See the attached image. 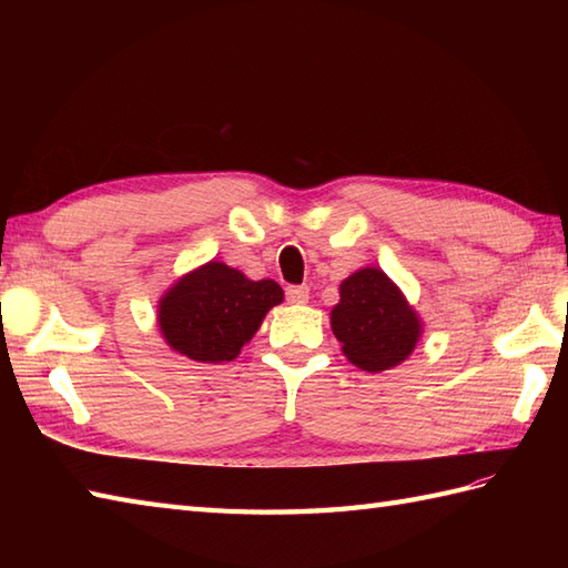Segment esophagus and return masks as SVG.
<instances>
[{
    "mask_svg": "<svg viewBox=\"0 0 568 568\" xmlns=\"http://www.w3.org/2000/svg\"><path fill=\"white\" fill-rule=\"evenodd\" d=\"M285 297H287V303L303 305V303H307V300H310V287L307 285H291L285 291Z\"/></svg>",
    "mask_w": 568,
    "mask_h": 568,
    "instance_id": "obj_1",
    "label": "esophagus"
}]
</instances>
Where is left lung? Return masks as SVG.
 Masks as SVG:
<instances>
[{"label": "left lung", "instance_id": "left-lung-1", "mask_svg": "<svg viewBox=\"0 0 568 568\" xmlns=\"http://www.w3.org/2000/svg\"><path fill=\"white\" fill-rule=\"evenodd\" d=\"M329 320L344 356L368 373L400 366L425 329L400 287L376 265L342 281L339 303L332 307Z\"/></svg>", "mask_w": 568, "mask_h": 568}]
</instances>
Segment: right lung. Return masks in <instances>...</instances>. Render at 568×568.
<instances>
[{
  "mask_svg": "<svg viewBox=\"0 0 568 568\" xmlns=\"http://www.w3.org/2000/svg\"><path fill=\"white\" fill-rule=\"evenodd\" d=\"M283 303L275 281H251L222 261H207L180 275L159 300L165 344L197 364H222L241 354L268 310Z\"/></svg>",
  "mask_w": 568,
  "mask_h": 568,
  "instance_id": "1",
  "label": "right lung"
}]
</instances>
